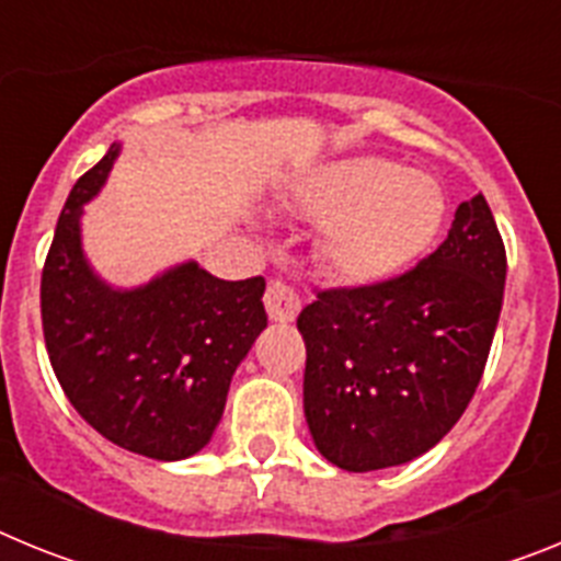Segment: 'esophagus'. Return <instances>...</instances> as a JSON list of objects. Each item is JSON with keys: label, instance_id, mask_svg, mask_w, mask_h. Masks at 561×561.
I'll return each instance as SVG.
<instances>
[{"label": "esophagus", "instance_id": "esophagus-1", "mask_svg": "<svg viewBox=\"0 0 561 561\" xmlns=\"http://www.w3.org/2000/svg\"><path fill=\"white\" fill-rule=\"evenodd\" d=\"M264 306L270 320H275V323H291L300 314V295L291 286H286L284 280H270Z\"/></svg>", "mask_w": 561, "mask_h": 561}]
</instances>
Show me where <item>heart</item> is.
<instances>
[{
  "instance_id": "obj_1",
  "label": "heart",
  "mask_w": 561,
  "mask_h": 561,
  "mask_svg": "<svg viewBox=\"0 0 561 561\" xmlns=\"http://www.w3.org/2000/svg\"><path fill=\"white\" fill-rule=\"evenodd\" d=\"M284 210L320 221V266L342 284L362 286L410 264L438 232L447 202L427 173L356 153L297 180Z\"/></svg>"
}]
</instances>
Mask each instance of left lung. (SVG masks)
Returning <instances> with one entry per match:
<instances>
[{"label":"left lung","mask_w":561,"mask_h":561,"mask_svg":"<svg viewBox=\"0 0 561 561\" xmlns=\"http://www.w3.org/2000/svg\"><path fill=\"white\" fill-rule=\"evenodd\" d=\"M503 289V238L478 193L415 270L317 291L297 329L304 410L320 455L345 472H374L430 453L478 390Z\"/></svg>","instance_id":"8db88e82"}]
</instances>
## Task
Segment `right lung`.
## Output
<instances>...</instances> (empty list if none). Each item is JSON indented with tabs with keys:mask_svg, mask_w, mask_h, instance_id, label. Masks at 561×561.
Returning <instances> with one entry per match:
<instances>
[{
	"mask_svg": "<svg viewBox=\"0 0 561 561\" xmlns=\"http://www.w3.org/2000/svg\"><path fill=\"white\" fill-rule=\"evenodd\" d=\"M121 142L87 171L58 216L42 275L47 354L69 404L128 453L182 460L210 444L236 368L266 329L264 277L221 280L185 261L117 289L83 252V205Z\"/></svg>",
	"mask_w": 561,
	"mask_h": 561,
	"instance_id": "right-lung-1",
	"label": "right lung"
}]
</instances>
